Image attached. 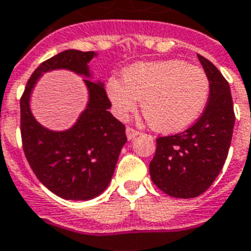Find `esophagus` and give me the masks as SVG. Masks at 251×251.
Here are the masks:
<instances>
[{
  "instance_id": "esophagus-1",
  "label": "esophagus",
  "mask_w": 251,
  "mask_h": 251,
  "mask_svg": "<svg viewBox=\"0 0 251 251\" xmlns=\"http://www.w3.org/2000/svg\"><path fill=\"white\" fill-rule=\"evenodd\" d=\"M126 133H127L128 140H133V138L137 137V136L140 135V132L136 131V129H133L132 127H127V129H126Z\"/></svg>"
}]
</instances>
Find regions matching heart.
<instances>
[{"label": "heart", "mask_w": 251, "mask_h": 251, "mask_svg": "<svg viewBox=\"0 0 251 251\" xmlns=\"http://www.w3.org/2000/svg\"><path fill=\"white\" fill-rule=\"evenodd\" d=\"M123 79L107 83L116 115L126 119L142 100L145 119L163 133L182 131L196 123L210 97L207 74L180 59L137 63L126 70Z\"/></svg>", "instance_id": "heart-1"}]
</instances>
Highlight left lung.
I'll return each mask as SVG.
<instances>
[{
    "instance_id": "obj_1",
    "label": "left lung",
    "mask_w": 251,
    "mask_h": 251,
    "mask_svg": "<svg viewBox=\"0 0 251 251\" xmlns=\"http://www.w3.org/2000/svg\"><path fill=\"white\" fill-rule=\"evenodd\" d=\"M210 79V97L190 128L157 138L149 164L153 182L168 196L194 198L211 186L227 159L234 126L229 84L211 62L198 54Z\"/></svg>"
}]
</instances>
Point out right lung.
Returning <instances> with one entry per match:
<instances>
[{
	"mask_svg": "<svg viewBox=\"0 0 251 251\" xmlns=\"http://www.w3.org/2000/svg\"><path fill=\"white\" fill-rule=\"evenodd\" d=\"M94 51L65 50L43 62L28 80L21 98V133L23 150L32 171L58 197L87 201L107 188L120 150L127 142L126 127L115 119L101 81L84 80L89 101L70 129H46L33 118L29 97L44 72L65 69L91 77L88 63Z\"/></svg>",
	"mask_w": 251,
	"mask_h": 251,
	"instance_id": "1",
	"label": "right lung"
}]
</instances>
